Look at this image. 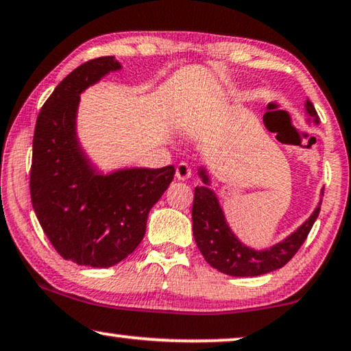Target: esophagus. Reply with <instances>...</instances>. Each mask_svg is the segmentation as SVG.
I'll use <instances>...</instances> for the list:
<instances>
[{"label": "esophagus", "mask_w": 351, "mask_h": 351, "mask_svg": "<svg viewBox=\"0 0 351 351\" xmlns=\"http://www.w3.org/2000/svg\"><path fill=\"white\" fill-rule=\"evenodd\" d=\"M192 171H191V167L186 164V162H180V164L176 165V178L180 181H186L187 178H191Z\"/></svg>", "instance_id": "obj_1"}]
</instances>
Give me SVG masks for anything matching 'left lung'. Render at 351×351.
<instances>
[{
  "mask_svg": "<svg viewBox=\"0 0 351 351\" xmlns=\"http://www.w3.org/2000/svg\"><path fill=\"white\" fill-rule=\"evenodd\" d=\"M305 110L315 124H318L319 119L312 101H305ZM199 176L208 184L210 180L205 169L199 170ZM319 208L322 202L312 216L283 241L269 250L256 251L241 243L230 230L215 192L206 186H197L192 205V232L200 253L211 267L232 276H258L281 269L293 259L317 221Z\"/></svg>",
  "mask_w": 351,
  "mask_h": 351,
  "instance_id": "obj_1",
  "label": "left lung"
}]
</instances>
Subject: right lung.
<instances>
[{
  "label": "right lung",
  "mask_w": 351,
  "mask_h": 351,
  "mask_svg": "<svg viewBox=\"0 0 351 351\" xmlns=\"http://www.w3.org/2000/svg\"><path fill=\"white\" fill-rule=\"evenodd\" d=\"M117 70L121 63L114 57L82 63L51 93L34 127L33 210L57 253L88 267H111L135 251L145 237L147 213L175 176L173 165L100 175L79 146V95Z\"/></svg>",
  "instance_id": "add662e5"
}]
</instances>
